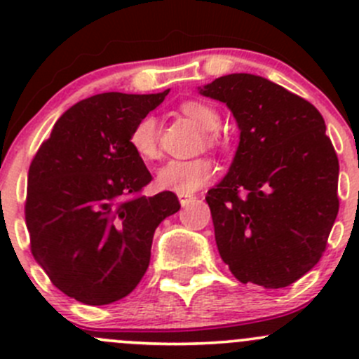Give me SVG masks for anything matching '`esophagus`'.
<instances>
[{"mask_svg": "<svg viewBox=\"0 0 359 359\" xmlns=\"http://www.w3.org/2000/svg\"><path fill=\"white\" fill-rule=\"evenodd\" d=\"M193 200H194L193 194H179V201H180V205H182V206L189 205V203Z\"/></svg>", "mask_w": 359, "mask_h": 359, "instance_id": "obj_1", "label": "esophagus"}]
</instances>
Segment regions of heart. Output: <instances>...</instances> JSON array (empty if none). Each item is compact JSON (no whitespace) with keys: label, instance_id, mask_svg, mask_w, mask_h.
<instances>
[{"label":"heart","instance_id":"1","mask_svg":"<svg viewBox=\"0 0 359 359\" xmlns=\"http://www.w3.org/2000/svg\"><path fill=\"white\" fill-rule=\"evenodd\" d=\"M180 111L196 121L203 130H215L220 125V114L215 107L198 100H187ZM210 144H217L215 135H208ZM130 146L144 161H154L159 156L156 119L146 116L130 132ZM215 173L213 163L208 158L172 159L161 166L156 175V186L161 191H172L177 194H191L205 186Z\"/></svg>","mask_w":359,"mask_h":359}]
</instances>
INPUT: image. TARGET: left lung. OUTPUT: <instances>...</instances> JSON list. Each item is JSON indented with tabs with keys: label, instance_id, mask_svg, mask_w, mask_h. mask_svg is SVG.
<instances>
[{
	"label": "left lung",
	"instance_id": "obj_1",
	"mask_svg": "<svg viewBox=\"0 0 359 359\" xmlns=\"http://www.w3.org/2000/svg\"><path fill=\"white\" fill-rule=\"evenodd\" d=\"M201 93L226 102L241 130L229 173L206 193L220 257L241 283L288 287L320 262L339 213V158L323 116L243 72Z\"/></svg>",
	"mask_w": 359,
	"mask_h": 359
}]
</instances>
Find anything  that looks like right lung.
Instances as JSON below:
<instances>
[{"label":"right lung","instance_id":"1","mask_svg":"<svg viewBox=\"0 0 359 359\" xmlns=\"http://www.w3.org/2000/svg\"><path fill=\"white\" fill-rule=\"evenodd\" d=\"M166 93L109 92L74 104L29 166L31 253L79 302L104 306L128 295L149 267L156 227L179 212L172 191L144 196L153 177L130 146L133 126Z\"/></svg>","mask_w":359,"mask_h":359}]
</instances>
